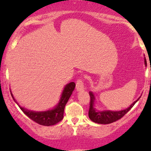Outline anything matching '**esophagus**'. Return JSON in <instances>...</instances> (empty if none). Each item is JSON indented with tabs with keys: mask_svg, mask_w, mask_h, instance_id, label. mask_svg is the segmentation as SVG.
<instances>
[{
	"mask_svg": "<svg viewBox=\"0 0 151 151\" xmlns=\"http://www.w3.org/2000/svg\"><path fill=\"white\" fill-rule=\"evenodd\" d=\"M84 81H83L82 79H79L77 81V83H76V89H77V91H81V90L84 89Z\"/></svg>",
	"mask_w": 151,
	"mask_h": 151,
	"instance_id": "obj_1",
	"label": "esophagus"
}]
</instances>
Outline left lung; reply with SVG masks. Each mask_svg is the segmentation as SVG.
Listing matches in <instances>:
<instances>
[{
	"label": "left lung",
	"instance_id": "obj_1",
	"mask_svg": "<svg viewBox=\"0 0 151 151\" xmlns=\"http://www.w3.org/2000/svg\"><path fill=\"white\" fill-rule=\"evenodd\" d=\"M90 102H89V117L93 122L97 123L100 124H109L111 123L115 122L121 119L125 114L134 106L135 104L138 101L140 97L135 101L129 108L119 111H98L93 108V103H94V96L91 91H89Z\"/></svg>",
	"mask_w": 151,
	"mask_h": 151
}]
</instances>
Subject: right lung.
<instances>
[{"mask_svg":"<svg viewBox=\"0 0 151 151\" xmlns=\"http://www.w3.org/2000/svg\"><path fill=\"white\" fill-rule=\"evenodd\" d=\"M75 83L70 82L68 84H67L64 89L63 92L62 93L61 99L59 104L56 106L55 109L52 110L47 111H41V112H35L32 111H29L27 109L22 108V107L19 106L20 109L23 111V113L27 116L31 120H32L35 122H36L38 124H40L42 126H52L55 124H58L60 121L62 120L64 116V110L66 104L68 101L69 99L72 95V91H74L75 88ZM11 93V96L13 97L14 101H15L13 94ZM16 102V101H15ZM17 103V102H16Z\"/></svg>","mask_w":151,"mask_h":151,"instance_id":"1","label":"right lung"}]
</instances>
